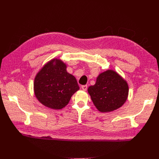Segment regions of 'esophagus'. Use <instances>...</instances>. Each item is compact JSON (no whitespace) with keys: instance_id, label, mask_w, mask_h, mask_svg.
<instances>
[{"instance_id":"esophagus-1","label":"esophagus","mask_w":159,"mask_h":159,"mask_svg":"<svg viewBox=\"0 0 159 159\" xmlns=\"http://www.w3.org/2000/svg\"><path fill=\"white\" fill-rule=\"evenodd\" d=\"M81 88H82V89L83 90H84V91H86L87 89V85H82L81 86Z\"/></svg>"}]
</instances>
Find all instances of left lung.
<instances>
[{"label": "left lung", "mask_w": 159, "mask_h": 159, "mask_svg": "<svg viewBox=\"0 0 159 159\" xmlns=\"http://www.w3.org/2000/svg\"><path fill=\"white\" fill-rule=\"evenodd\" d=\"M88 93L96 109L107 113L119 109L128 96L127 82L113 70L100 74L94 85L89 87Z\"/></svg>", "instance_id": "left-lung-1"}]
</instances>
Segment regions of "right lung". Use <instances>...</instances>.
I'll list each match as a JSON object with an SVG mask.
<instances>
[{
    "mask_svg": "<svg viewBox=\"0 0 159 159\" xmlns=\"http://www.w3.org/2000/svg\"><path fill=\"white\" fill-rule=\"evenodd\" d=\"M66 68V64L56 58L46 63L37 74L33 88L35 97L43 105L61 109L79 89L76 78Z\"/></svg>",
    "mask_w": 159,
    "mask_h": 159,
    "instance_id": "1",
    "label": "right lung"
}]
</instances>
